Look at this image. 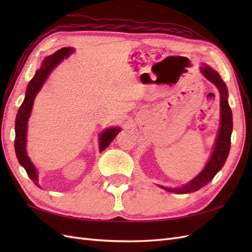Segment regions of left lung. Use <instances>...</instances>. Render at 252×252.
Wrapping results in <instances>:
<instances>
[{
	"instance_id": "1",
	"label": "left lung",
	"mask_w": 252,
	"mask_h": 252,
	"mask_svg": "<svg viewBox=\"0 0 252 252\" xmlns=\"http://www.w3.org/2000/svg\"><path fill=\"white\" fill-rule=\"evenodd\" d=\"M201 71L204 77L215 84L220 94V128L216 143L215 150L209 159L208 164L206 165L204 170L194 178L191 182H189L187 185L182 188H166L163 187L167 191L175 192V193H188L193 192L201 189L205 185L215 178V175L220 170L223 165L226 162L230 150V136L232 131V112L229 107V104L227 101V87L225 83L220 78L217 71H215L209 66H202Z\"/></svg>"
}]
</instances>
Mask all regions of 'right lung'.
Wrapping results in <instances>:
<instances>
[{"label":"right lung","instance_id":"obj_1","mask_svg":"<svg viewBox=\"0 0 252 252\" xmlns=\"http://www.w3.org/2000/svg\"><path fill=\"white\" fill-rule=\"evenodd\" d=\"M73 52V48L71 47H64L56 51L53 55L47 57L43 61L42 66L39 70L34 74V77L30 80L24 101L18 110L17 119H16V139H14V149H16V155L19 159L20 164L24 167L28 177L30 178L36 186L37 184V173L32 163L26 154V130H27V121L29 119L30 112L33 105L34 97L37 94V91L41 89L45 80L47 79L51 70L55 68L61 61H63L64 58H67L70 53ZM120 132V128H110L105 130L101 136V145L100 150L103 151L108 145L116 138L117 134Z\"/></svg>","mask_w":252,"mask_h":252}]
</instances>
